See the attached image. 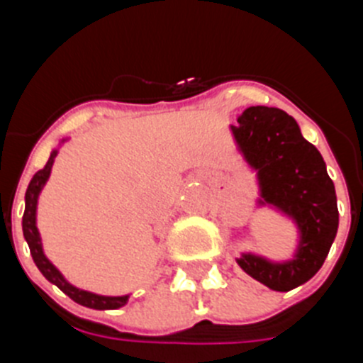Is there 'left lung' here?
Here are the masks:
<instances>
[{
	"instance_id": "obj_1",
	"label": "left lung",
	"mask_w": 363,
	"mask_h": 363,
	"mask_svg": "<svg viewBox=\"0 0 363 363\" xmlns=\"http://www.w3.org/2000/svg\"><path fill=\"white\" fill-rule=\"evenodd\" d=\"M243 156L255 169L267 203L291 214L301 230L293 262L271 264L252 255L240 267L272 291H291L320 271L338 229V207L333 179L322 154L301 136L298 123L274 107H249L233 127Z\"/></svg>"
}]
</instances>
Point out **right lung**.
<instances>
[{
  "instance_id": "obj_1",
  "label": "right lung",
  "mask_w": 363,
  "mask_h": 363,
  "mask_svg": "<svg viewBox=\"0 0 363 363\" xmlns=\"http://www.w3.org/2000/svg\"><path fill=\"white\" fill-rule=\"evenodd\" d=\"M57 150H52L50 154L49 162L45 163V167L41 171H38L36 174L32 176L30 184H28L27 192H25V213H23V236L28 243V249H30L32 259H34V264L38 265V269L41 271L45 278L49 281H52L54 285H57L70 300H74L79 306L91 307V309H118V307L125 306L129 296H98V294L86 293V291L76 289L74 285H70L65 278L60 274L56 267L50 264L49 259L45 258L43 249H41V240H40V233L36 229V205H38V194L43 189L45 182L49 178L50 169H52L54 158H56Z\"/></svg>"
}]
</instances>
